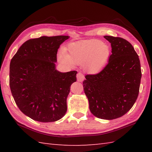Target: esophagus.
Masks as SVG:
<instances>
[{
	"instance_id": "34e87169",
	"label": "esophagus",
	"mask_w": 152,
	"mask_h": 152,
	"mask_svg": "<svg viewBox=\"0 0 152 152\" xmlns=\"http://www.w3.org/2000/svg\"><path fill=\"white\" fill-rule=\"evenodd\" d=\"M77 80H78V82H82L83 80H84V76L83 75L82 73H78L77 74Z\"/></svg>"
}]
</instances>
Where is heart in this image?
Returning a JSON list of instances; mask_svg holds the SVG:
<instances>
[{
	"mask_svg": "<svg viewBox=\"0 0 152 152\" xmlns=\"http://www.w3.org/2000/svg\"><path fill=\"white\" fill-rule=\"evenodd\" d=\"M111 56L108 45L98 40H80L69 44L66 53H61L59 59L70 66H83L87 72L95 74L107 64Z\"/></svg>",
	"mask_w": 152,
	"mask_h": 152,
	"instance_id": "1",
	"label": "heart"
}]
</instances>
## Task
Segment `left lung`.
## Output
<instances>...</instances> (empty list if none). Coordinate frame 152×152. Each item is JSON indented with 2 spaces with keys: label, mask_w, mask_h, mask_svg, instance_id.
<instances>
[{
  "label": "left lung",
  "mask_w": 152,
  "mask_h": 152,
  "mask_svg": "<svg viewBox=\"0 0 152 152\" xmlns=\"http://www.w3.org/2000/svg\"><path fill=\"white\" fill-rule=\"evenodd\" d=\"M112 54L101 72L86 75L83 82L89 110L95 117L114 119L125 114L136 102L142 77L138 56L128 41L104 36Z\"/></svg>",
  "instance_id": "obj_1"
}]
</instances>
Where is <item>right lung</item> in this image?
<instances>
[{"label":"right lung","mask_w":152,"mask_h":152,"mask_svg":"<svg viewBox=\"0 0 152 152\" xmlns=\"http://www.w3.org/2000/svg\"><path fill=\"white\" fill-rule=\"evenodd\" d=\"M69 36L41 37L25 42L10 64V87L19 110L33 120L53 122L67 110L66 99L76 71L56 69L57 53Z\"/></svg>","instance_id":"add662e5"}]
</instances>
